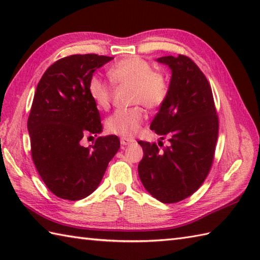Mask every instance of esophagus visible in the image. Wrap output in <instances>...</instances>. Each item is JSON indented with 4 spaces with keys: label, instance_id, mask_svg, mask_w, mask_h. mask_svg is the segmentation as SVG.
<instances>
[{
    "label": "esophagus",
    "instance_id": "esophagus-1",
    "mask_svg": "<svg viewBox=\"0 0 260 260\" xmlns=\"http://www.w3.org/2000/svg\"><path fill=\"white\" fill-rule=\"evenodd\" d=\"M135 141L133 139H126V137H121L120 139V144L123 146H126V145H129V144H133Z\"/></svg>",
    "mask_w": 260,
    "mask_h": 260
}]
</instances>
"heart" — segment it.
Masks as SVG:
<instances>
[{
	"label": "heart",
	"instance_id": "heart-1",
	"mask_svg": "<svg viewBox=\"0 0 260 260\" xmlns=\"http://www.w3.org/2000/svg\"><path fill=\"white\" fill-rule=\"evenodd\" d=\"M109 79L118 86L132 87V104H141L147 109L158 108L168 97V82L165 77L153 71L152 66L140 57L120 60L108 70ZM88 92L99 109H107L112 103V90L97 77L88 84ZM145 119L141 107L118 109L106 119V128L112 134L131 137L139 132Z\"/></svg>",
	"mask_w": 260,
	"mask_h": 260
}]
</instances>
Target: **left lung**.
Wrapping results in <instances>:
<instances>
[{"label":"left lung","instance_id":"8db88e82","mask_svg":"<svg viewBox=\"0 0 260 260\" xmlns=\"http://www.w3.org/2000/svg\"><path fill=\"white\" fill-rule=\"evenodd\" d=\"M156 61L169 66L172 76L168 97L150 128L162 140L167 137L170 145L159 150L155 143L139 141L144 152L139 175L152 197L175 203L193 194L208 176L219 120L211 87L189 57L167 56Z\"/></svg>","mask_w":260,"mask_h":260}]
</instances>
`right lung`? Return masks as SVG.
<instances>
[{"mask_svg":"<svg viewBox=\"0 0 260 260\" xmlns=\"http://www.w3.org/2000/svg\"><path fill=\"white\" fill-rule=\"evenodd\" d=\"M112 59L93 53L62 58L46 70L37 86L27 119L32 159L48 189L64 200L91 194L119 150L116 135L98 137L90 147L80 144L86 135L103 131L88 84Z\"/></svg>","mask_w":260,"mask_h":260,"instance_id":"right-lung-1","label":"right lung"}]
</instances>
